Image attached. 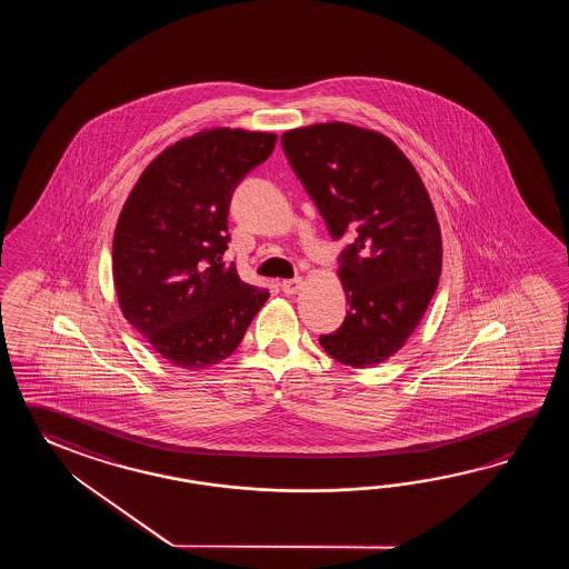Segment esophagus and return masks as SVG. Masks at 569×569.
<instances>
[{
    "label": "esophagus",
    "instance_id": "esophagus-1",
    "mask_svg": "<svg viewBox=\"0 0 569 569\" xmlns=\"http://www.w3.org/2000/svg\"><path fill=\"white\" fill-rule=\"evenodd\" d=\"M301 279H287L280 282V289H282V292H287V295H295L297 290L301 289Z\"/></svg>",
    "mask_w": 569,
    "mask_h": 569
}]
</instances>
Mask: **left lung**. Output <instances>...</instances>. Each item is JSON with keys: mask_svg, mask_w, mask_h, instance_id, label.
Wrapping results in <instances>:
<instances>
[{"mask_svg": "<svg viewBox=\"0 0 569 569\" xmlns=\"http://www.w3.org/2000/svg\"><path fill=\"white\" fill-rule=\"evenodd\" d=\"M280 144L331 238H350L338 258L350 311L319 343L353 368L385 362L423 319L441 274L423 181L387 136L350 123L290 130Z\"/></svg>", "mask_w": 569, "mask_h": 569, "instance_id": "1", "label": "left lung"}]
</instances>
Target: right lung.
<instances>
[{
	"mask_svg": "<svg viewBox=\"0 0 569 569\" xmlns=\"http://www.w3.org/2000/svg\"><path fill=\"white\" fill-rule=\"evenodd\" d=\"M274 133L209 130L148 164L121 209L113 282L130 326L187 370L236 350L268 290L226 264L228 211L246 174L267 160Z\"/></svg>",
	"mask_w": 569,
	"mask_h": 569,
	"instance_id": "add662e5",
	"label": "right lung"
}]
</instances>
